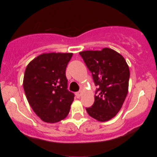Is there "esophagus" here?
Segmentation results:
<instances>
[{
	"instance_id": "obj_1",
	"label": "esophagus",
	"mask_w": 157,
	"mask_h": 157,
	"mask_svg": "<svg viewBox=\"0 0 157 157\" xmlns=\"http://www.w3.org/2000/svg\"><path fill=\"white\" fill-rule=\"evenodd\" d=\"M76 97H77V98H80V97H81V95H82V93H81V91H78V92H76Z\"/></svg>"
}]
</instances>
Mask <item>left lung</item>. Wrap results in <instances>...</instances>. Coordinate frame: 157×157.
I'll return each mask as SVG.
<instances>
[{
	"label": "left lung",
	"instance_id": "obj_1",
	"mask_svg": "<svg viewBox=\"0 0 157 157\" xmlns=\"http://www.w3.org/2000/svg\"><path fill=\"white\" fill-rule=\"evenodd\" d=\"M97 89L94 102L86 111L100 122L109 121L121 109L128 91L129 67L124 57L109 48L80 52Z\"/></svg>",
	"mask_w": 157,
	"mask_h": 157
}]
</instances>
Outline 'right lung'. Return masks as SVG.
I'll use <instances>...</instances> for the list:
<instances>
[{
	"label": "right lung",
	"instance_id": "add662e5",
	"mask_svg": "<svg viewBox=\"0 0 157 157\" xmlns=\"http://www.w3.org/2000/svg\"><path fill=\"white\" fill-rule=\"evenodd\" d=\"M72 53H44L26 66L23 89L32 110L44 122L55 123L67 117L75 94L67 89L66 66Z\"/></svg>",
	"mask_w": 157,
	"mask_h": 157
}]
</instances>
